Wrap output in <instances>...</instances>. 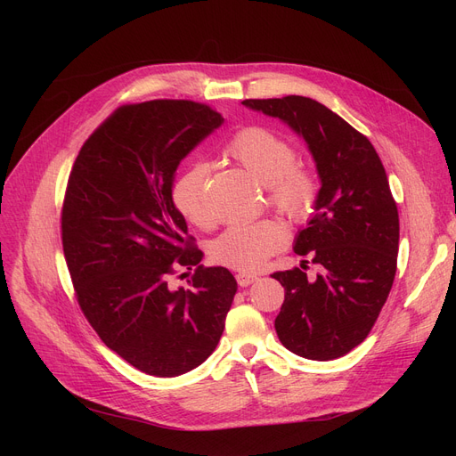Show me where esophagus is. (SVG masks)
Wrapping results in <instances>:
<instances>
[{"mask_svg": "<svg viewBox=\"0 0 456 456\" xmlns=\"http://www.w3.org/2000/svg\"><path fill=\"white\" fill-rule=\"evenodd\" d=\"M256 281V275L255 273H248V272H240L236 275V282L240 286H249Z\"/></svg>", "mask_w": 456, "mask_h": 456, "instance_id": "obj_1", "label": "esophagus"}]
</instances>
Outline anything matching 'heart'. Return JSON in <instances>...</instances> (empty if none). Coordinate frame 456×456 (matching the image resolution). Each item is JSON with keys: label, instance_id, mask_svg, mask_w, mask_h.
I'll return each mask as SVG.
<instances>
[{"label": "heart", "instance_id": "heart-1", "mask_svg": "<svg viewBox=\"0 0 456 456\" xmlns=\"http://www.w3.org/2000/svg\"><path fill=\"white\" fill-rule=\"evenodd\" d=\"M229 155L244 170L266 186L268 203L292 222H305L314 212L318 181L306 167L296 166L294 143L266 127H246L238 131L227 146ZM208 166L191 164L172 188L175 208L198 227L212 224V210L207 200ZM284 229L273 220L231 225L208 246L216 265L234 270H256L266 258L282 248Z\"/></svg>", "mask_w": 456, "mask_h": 456}]
</instances>
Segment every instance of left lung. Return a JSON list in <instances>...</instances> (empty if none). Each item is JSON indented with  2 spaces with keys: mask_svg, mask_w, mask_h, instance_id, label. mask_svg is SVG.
I'll return each instance as SVG.
<instances>
[{
  "mask_svg": "<svg viewBox=\"0 0 456 456\" xmlns=\"http://www.w3.org/2000/svg\"><path fill=\"white\" fill-rule=\"evenodd\" d=\"M279 118L313 153L322 181L314 216L294 251L313 255L316 279L301 268L275 272L284 303L275 318L281 344L310 361H332L362 344L387 303L397 270L399 214L371 142L325 105L286 95L242 102Z\"/></svg>",
  "mask_w": 456,
  "mask_h": 456,
  "instance_id": "left-lung-1",
  "label": "left lung"
}]
</instances>
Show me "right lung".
Listing matches in <instances>:
<instances>
[{"mask_svg": "<svg viewBox=\"0 0 456 456\" xmlns=\"http://www.w3.org/2000/svg\"><path fill=\"white\" fill-rule=\"evenodd\" d=\"M222 124L188 100L124 105L69 172L61 229L76 297L103 344L148 375L203 364L238 289L227 268L200 266L203 253L172 200L177 166ZM194 265L191 289L172 291L176 268Z\"/></svg>", "mask_w": 456, "mask_h": 456, "instance_id": "add662e5", "label": "right lung"}]
</instances>
